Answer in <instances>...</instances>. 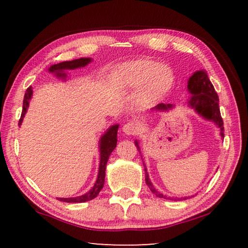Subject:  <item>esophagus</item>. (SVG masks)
<instances>
[{
    "instance_id": "1",
    "label": "esophagus",
    "mask_w": 248,
    "mask_h": 248,
    "mask_svg": "<svg viewBox=\"0 0 248 248\" xmlns=\"http://www.w3.org/2000/svg\"><path fill=\"white\" fill-rule=\"evenodd\" d=\"M140 130V124L137 121H128L125 123L123 127V131L128 134V136H133Z\"/></svg>"
}]
</instances>
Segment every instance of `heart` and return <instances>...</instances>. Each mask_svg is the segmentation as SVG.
Here are the masks:
<instances>
[{
	"instance_id": "obj_1",
	"label": "heart",
	"mask_w": 248,
	"mask_h": 248,
	"mask_svg": "<svg viewBox=\"0 0 248 248\" xmlns=\"http://www.w3.org/2000/svg\"><path fill=\"white\" fill-rule=\"evenodd\" d=\"M118 77L121 83L130 89L144 87L149 97H158L167 93L174 85V72L170 66L153 60H136L120 66Z\"/></svg>"
}]
</instances>
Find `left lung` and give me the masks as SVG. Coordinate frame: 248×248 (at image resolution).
I'll return each instance as SVG.
<instances>
[{
    "mask_svg": "<svg viewBox=\"0 0 248 248\" xmlns=\"http://www.w3.org/2000/svg\"><path fill=\"white\" fill-rule=\"evenodd\" d=\"M188 90H189V92L192 94L191 98L188 100V105L194 108L199 115L203 117V118L212 120L213 123H216L217 124V127H219L221 130V136L224 138L223 120H222L220 107H219V96H217V94L216 93L215 87H213L212 83L210 82L207 73H205L203 70L197 71V72H195L194 75L189 78V81H188ZM169 108H171L170 104H167V105L158 104L154 109H156V110H167ZM134 144H136L138 151H139V153L141 154L139 143L136 141L134 142ZM145 183L149 186L150 190L152 191L155 196L158 197V198L171 199L170 197L167 198L166 196H164L155 189L153 185L151 184L149 175L146 173V169H145ZM187 198L188 197H185V198H177V199L180 200V199H187Z\"/></svg>",
    "mask_w": 248,
    "mask_h": 248,
    "instance_id": "left-lung-1",
    "label": "left lung"
}]
</instances>
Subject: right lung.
I'll return each mask as SVG.
<instances>
[{
    "label": "right lung",
    "instance_id": "1",
    "mask_svg": "<svg viewBox=\"0 0 248 248\" xmlns=\"http://www.w3.org/2000/svg\"><path fill=\"white\" fill-rule=\"evenodd\" d=\"M91 59L90 58H81L77 59V60L72 61H64L61 62V63L53 64L50 66L49 71L50 72H56L58 77H65L64 73H62L63 70H73L77 68H81V66H85L87 63H90ZM32 95V90L31 87H28L26 90V93L24 96V102H23V110H22V116H20V119L18 121V124H22V121L25 114H26L27 108L29 106V100L31 98ZM117 131H118V124L112 125L111 128L108 129V131L104 134L100 139V163H99V170H98V177L94 187L87 192V194L75 197V198H58L60 201H63V202H85V201H89L94 199L95 197H97L99 191L102 190L104 187V182H105V170H106V164L109 158V155L111 154L112 151L116 148L117 145Z\"/></svg>",
    "mask_w": 248,
    "mask_h": 248
}]
</instances>
